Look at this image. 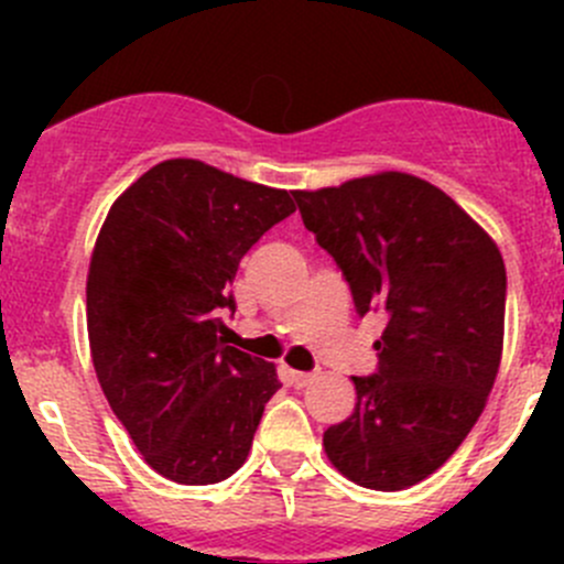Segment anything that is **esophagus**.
I'll return each instance as SVG.
<instances>
[{
    "label": "esophagus",
    "instance_id": "34e87169",
    "mask_svg": "<svg viewBox=\"0 0 564 564\" xmlns=\"http://www.w3.org/2000/svg\"><path fill=\"white\" fill-rule=\"evenodd\" d=\"M289 377H292V384L294 388H308L311 382L316 379V373H305V371H289Z\"/></svg>",
    "mask_w": 564,
    "mask_h": 564
}]
</instances>
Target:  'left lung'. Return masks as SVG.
<instances>
[{
	"mask_svg": "<svg viewBox=\"0 0 564 564\" xmlns=\"http://www.w3.org/2000/svg\"><path fill=\"white\" fill-rule=\"evenodd\" d=\"M305 229L340 267L357 314L382 308L379 371L351 377L355 412L324 431L329 464L373 491L434 475L480 417L505 344V261L431 182L379 172L292 191Z\"/></svg>",
	"mask_w": 564,
	"mask_h": 564,
	"instance_id": "obj_1",
	"label": "left lung"
}]
</instances>
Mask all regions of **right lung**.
Here are the masks:
<instances>
[{"label":"right lung","mask_w":564,"mask_h":564,"mask_svg":"<svg viewBox=\"0 0 564 564\" xmlns=\"http://www.w3.org/2000/svg\"><path fill=\"white\" fill-rule=\"evenodd\" d=\"M292 193L193 158L144 172L108 209L87 275L93 366L147 464L182 486H209L246 464L272 362L224 344L220 311L240 259Z\"/></svg>","instance_id":"right-lung-1"}]
</instances>
